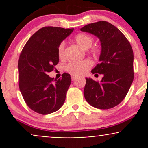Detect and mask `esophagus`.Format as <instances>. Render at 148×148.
Masks as SVG:
<instances>
[{
  "mask_svg": "<svg viewBox=\"0 0 148 148\" xmlns=\"http://www.w3.org/2000/svg\"><path fill=\"white\" fill-rule=\"evenodd\" d=\"M76 78H77V76H75V75H72V76H71V79H72V81H74Z\"/></svg>",
  "mask_w": 148,
  "mask_h": 148,
  "instance_id": "1",
  "label": "esophagus"
}]
</instances>
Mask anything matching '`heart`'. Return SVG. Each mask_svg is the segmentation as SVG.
I'll list each match as a JSON object with an SVG mask.
<instances>
[{
  "instance_id": "1",
  "label": "heart",
  "mask_w": 148,
  "mask_h": 148,
  "mask_svg": "<svg viewBox=\"0 0 148 148\" xmlns=\"http://www.w3.org/2000/svg\"><path fill=\"white\" fill-rule=\"evenodd\" d=\"M75 41L79 45L85 49H87L92 45L93 38L86 33H80L75 36ZM58 55L60 58L64 56V42H62L58 47ZM92 66V62L89 59L81 61H73L65 66L64 69L67 72L73 75H82L90 69Z\"/></svg>"
}]
</instances>
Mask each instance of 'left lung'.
I'll list each match as a JSON object with an SVG mask.
<instances>
[{
	"label": "left lung",
	"mask_w": 148,
	"mask_h": 148,
	"mask_svg": "<svg viewBox=\"0 0 148 148\" xmlns=\"http://www.w3.org/2000/svg\"><path fill=\"white\" fill-rule=\"evenodd\" d=\"M81 30L93 34L99 39L101 45L100 62L91 72L95 75L97 73L103 74L100 82L86 78L85 98L97 108H113L125 99L133 82L132 46L118 28L107 21L90 23Z\"/></svg>",
	"instance_id": "1"
}]
</instances>
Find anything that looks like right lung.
I'll list each match as a JSON object with an SVG mask.
<instances>
[{"instance_id": "1", "label": "right lung", "mask_w": 148, "mask_h": 148, "mask_svg": "<svg viewBox=\"0 0 148 148\" xmlns=\"http://www.w3.org/2000/svg\"><path fill=\"white\" fill-rule=\"evenodd\" d=\"M74 28L46 26L34 33L22 49L18 59V86L30 109L42 115L58 111L63 105L71 84L70 75L54 79L48 73L58 63V47Z\"/></svg>"}]
</instances>
